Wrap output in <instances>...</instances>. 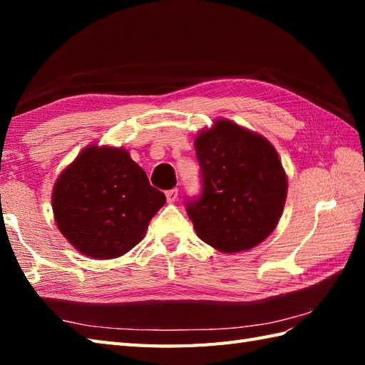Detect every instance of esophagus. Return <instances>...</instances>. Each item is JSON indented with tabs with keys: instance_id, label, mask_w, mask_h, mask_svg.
I'll list each match as a JSON object with an SVG mask.
<instances>
[{
	"instance_id": "esophagus-1",
	"label": "esophagus",
	"mask_w": 365,
	"mask_h": 365,
	"mask_svg": "<svg viewBox=\"0 0 365 365\" xmlns=\"http://www.w3.org/2000/svg\"><path fill=\"white\" fill-rule=\"evenodd\" d=\"M177 196H178V190H177V188H173V190H168V191H166L168 202H174V200L177 199Z\"/></svg>"
}]
</instances>
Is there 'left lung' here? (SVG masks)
<instances>
[{"instance_id":"left-lung-1","label":"left lung","mask_w":365,"mask_h":365,"mask_svg":"<svg viewBox=\"0 0 365 365\" xmlns=\"http://www.w3.org/2000/svg\"><path fill=\"white\" fill-rule=\"evenodd\" d=\"M195 147L202 187L185 207L199 238L226 254L257 246L274 230L287 196L274 147L230 120H216Z\"/></svg>"}]
</instances>
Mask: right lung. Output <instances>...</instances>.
Here are the masks:
<instances>
[{
    "instance_id": "1",
    "label": "right lung",
    "mask_w": 365,
    "mask_h": 365,
    "mask_svg": "<svg viewBox=\"0 0 365 365\" xmlns=\"http://www.w3.org/2000/svg\"><path fill=\"white\" fill-rule=\"evenodd\" d=\"M166 196L149 183L127 150L89 145L63 170L53 190V213L81 254L114 259L141 242Z\"/></svg>"
}]
</instances>
